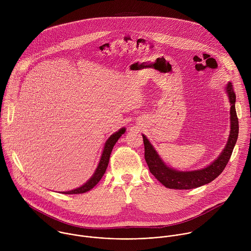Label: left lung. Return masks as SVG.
<instances>
[{
	"instance_id": "1",
	"label": "left lung",
	"mask_w": 251,
	"mask_h": 251,
	"mask_svg": "<svg viewBox=\"0 0 251 251\" xmlns=\"http://www.w3.org/2000/svg\"><path fill=\"white\" fill-rule=\"evenodd\" d=\"M225 88L231 105L230 134L227 144L219 156L207 167L194 171H178L167 166L160 158L152 145L142 134L145 147V160L149 166L150 172L165 187L172 189H192L195 187H199L213 181L222 173V171L226 167L238 139L239 121L235 108L236 95L234 93L233 86L229 82Z\"/></svg>"
}]
</instances>
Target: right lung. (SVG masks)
I'll return each mask as SVG.
<instances>
[{
  "mask_svg": "<svg viewBox=\"0 0 251 251\" xmlns=\"http://www.w3.org/2000/svg\"><path fill=\"white\" fill-rule=\"evenodd\" d=\"M126 132V128L123 127L120 130H118L117 132L113 133L109 138L107 141L104 144V148L102 151V154L100 156V160L99 162V165L94 173V175L91 177V179L86 181V183H84L82 186L72 189L70 191H63L62 193L64 194H79V193H84L87 192L89 190H91L95 185L98 184V182L101 179L102 176L104 175L106 168H107L108 163H109V158H110V154L111 151L113 150V147L115 146L116 142L119 140V138Z\"/></svg>",
  "mask_w": 251,
  "mask_h": 251,
  "instance_id": "add662e5",
  "label": "right lung"
}]
</instances>
